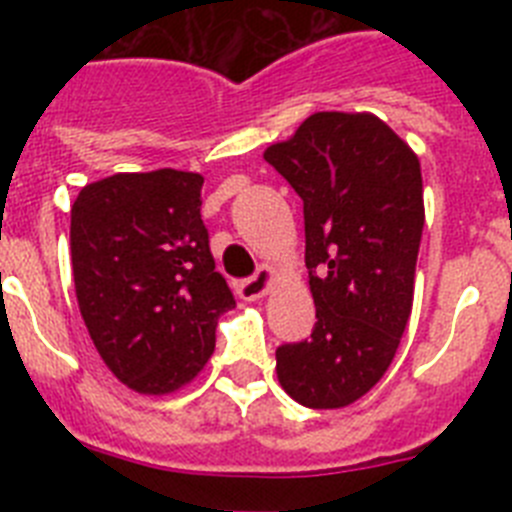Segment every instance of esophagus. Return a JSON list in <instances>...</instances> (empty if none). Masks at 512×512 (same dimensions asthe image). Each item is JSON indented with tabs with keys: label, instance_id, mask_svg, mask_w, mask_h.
Instances as JSON below:
<instances>
[{
	"label": "esophagus",
	"instance_id": "obj_1",
	"mask_svg": "<svg viewBox=\"0 0 512 512\" xmlns=\"http://www.w3.org/2000/svg\"><path fill=\"white\" fill-rule=\"evenodd\" d=\"M271 282H274V269H271V266H261L251 279L238 284V295H241V300H248V302L261 300V297L269 292Z\"/></svg>",
	"mask_w": 512,
	"mask_h": 512
}]
</instances>
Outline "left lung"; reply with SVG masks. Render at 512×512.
Wrapping results in <instances>:
<instances>
[{
  "mask_svg": "<svg viewBox=\"0 0 512 512\" xmlns=\"http://www.w3.org/2000/svg\"><path fill=\"white\" fill-rule=\"evenodd\" d=\"M302 197L315 328L277 348V377L305 408H346L384 377L413 312L423 176L372 112H315L264 151Z\"/></svg>",
  "mask_w": 512,
  "mask_h": 512,
  "instance_id": "left-lung-1",
  "label": "left lung"
}]
</instances>
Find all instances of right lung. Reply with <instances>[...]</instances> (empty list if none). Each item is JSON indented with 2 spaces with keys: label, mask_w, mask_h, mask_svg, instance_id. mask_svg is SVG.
<instances>
[{
  "label": "right lung",
  "mask_w": 512,
  "mask_h": 512,
  "mask_svg": "<svg viewBox=\"0 0 512 512\" xmlns=\"http://www.w3.org/2000/svg\"><path fill=\"white\" fill-rule=\"evenodd\" d=\"M194 171L115 174L71 207L81 318L112 374L140 395L182 390L215 351L235 300L215 271Z\"/></svg>",
  "instance_id": "1"
}]
</instances>
